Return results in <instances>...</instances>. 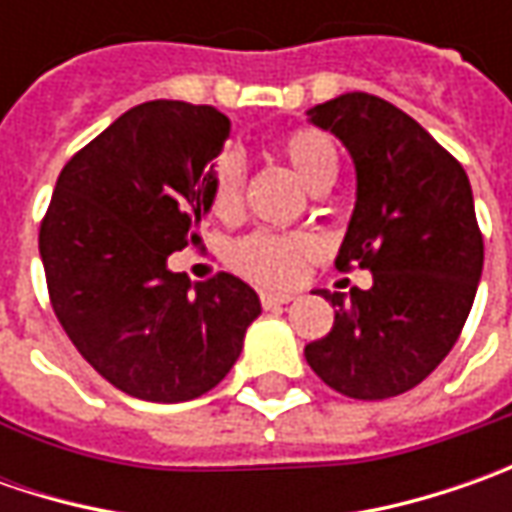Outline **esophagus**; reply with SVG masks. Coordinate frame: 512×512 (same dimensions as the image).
I'll return each instance as SVG.
<instances>
[{"instance_id": "esophagus-1", "label": "esophagus", "mask_w": 512, "mask_h": 512, "mask_svg": "<svg viewBox=\"0 0 512 512\" xmlns=\"http://www.w3.org/2000/svg\"><path fill=\"white\" fill-rule=\"evenodd\" d=\"M259 299H262V307H265V310H273V307L287 305V302L293 299V293H276V290H262V293H259Z\"/></svg>"}]
</instances>
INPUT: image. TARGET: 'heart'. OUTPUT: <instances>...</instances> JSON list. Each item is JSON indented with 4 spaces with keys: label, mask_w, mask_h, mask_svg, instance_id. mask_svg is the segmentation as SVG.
I'll return each mask as SVG.
<instances>
[{
    "label": "heart",
    "mask_w": 512,
    "mask_h": 512,
    "mask_svg": "<svg viewBox=\"0 0 512 512\" xmlns=\"http://www.w3.org/2000/svg\"><path fill=\"white\" fill-rule=\"evenodd\" d=\"M279 150L313 190H325L339 170V156L330 136L316 128H296L282 136ZM242 182H245V162L236 150H222L210 168V190L207 205L219 219H230L242 207ZM310 250V242L296 233H276V230H253L236 239L227 250V262L242 276L262 282V285H287L296 279L299 265Z\"/></svg>",
    "instance_id": "heart-1"
}]
</instances>
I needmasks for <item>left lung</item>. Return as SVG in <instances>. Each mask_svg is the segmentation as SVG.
Instances as JSON below:
<instances>
[{"label": "left lung", "instance_id": "1", "mask_svg": "<svg viewBox=\"0 0 512 512\" xmlns=\"http://www.w3.org/2000/svg\"><path fill=\"white\" fill-rule=\"evenodd\" d=\"M356 165V207L336 256L370 290H322L336 310L307 364L333 390L376 402L424 382L453 350L482 279L484 242L464 168L404 110L344 93L310 110Z\"/></svg>", "mask_w": 512, "mask_h": 512}]
</instances>
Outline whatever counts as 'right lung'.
<instances>
[{"label":"right lung","instance_id":"right-lung-1","mask_svg":"<svg viewBox=\"0 0 512 512\" xmlns=\"http://www.w3.org/2000/svg\"><path fill=\"white\" fill-rule=\"evenodd\" d=\"M227 133L210 105H136L73 153L39 227L59 325L99 376L145 402L213 390L262 313L230 273L190 285L168 270L173 250L202 242L210 162Z\"/></svg>","mask_w":512,"mask_h":512}]
</instances>
